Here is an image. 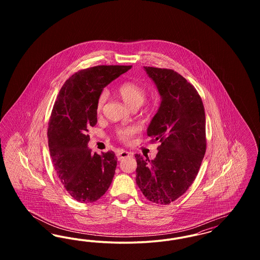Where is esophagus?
<instances>
[{
	"instance_id": "obj_1",
	"label": "esophagus",
	"mask_w": 260,
	"mask_h": 260,
	"mask_svg": "<svg viewBox=\"0 0 260 260\" xmlns=\"http://www.w3.org/2000/svg\"><path fill=\"white\" fill-rule=\"evenodd\" d=\"M132 154L129 153V152H126V151H120V152H118L117 153V158H118V160L119 161H121V160H123L124 158H126V157H128V156H131Z\"/></svg>"
}]
</instances>
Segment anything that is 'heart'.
I'll return each mask as SVG.
<instances>
[{"instance_id": "heart-1", "label": "heart", "mask_w": 260, "mask_h": 260, "mask_svg": "<svg viewBox=\"0 0 260 260\" xmlns=\"http://www.w3.org/2000/svg\"><path fill=\"white\" fill-rule=\"evenodd\" d=\"M117 94L124 100V103L127 104L131 108H137L139 107L146 99L147 91L144 87L140 86L134 81H124L118 85L116 87ZM107 99V93L102 91L96 99L95 103V110L96 113L102 111L104 104ZM137 132L136 125H121L115 129V137L120 140L121 142L128 143L133 136H135Z\"/></svg>"}]
</instances>
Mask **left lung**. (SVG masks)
I'll use <instances>...</instances> for the list:
<instances>
[{
	"label": "left lung",
	"mask_w": 260,
	"mask_h": 260,
	"mask_svg": "<svg viewBox=\"0 0 260 260\" xmlns=\"http://www.w3.org/2000/svg\"><path fill=\"white\" fill-rule=\"evenodd\" d=\"M161 96L147 135L159 141L154 160L136 155V183L152 203L169 205L192 185L207 149L206 115L197 89L173 69L144 67Z\"/></svg>",
	"instance_id": "obj_1"
}]
</instances>
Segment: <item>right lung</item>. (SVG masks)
<instances>
[{
    "label": "right lung",
    "instance_id": "1",
    "mask_svg": "<svg viewBox=\"0 0 260 260\" xmlns=\"http://www.w3.org/2000/svg\"><path fill=\"white\" fill-rule=\"evenodd\" d=\"M132 65H99L72 75L62 86L50 114L48 139L58 178L72 198L92 203L111 184L117 157L108 151L92 154L87 149L88 128L98 123L95 103L103 87Z\"/></svg>",
    "mask_w": 260,
    "mask_h": 260
}]
</instances>
